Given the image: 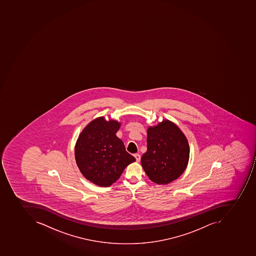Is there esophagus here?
<instances>
[{
	"label": "esophagus",
	"instance_id": "34e87169",
	"mask_svg": "<svg viewBox=\"0 0 256 256\" xmlns=\"http://www.w3.org/2000/svg\"><path fill=\"white\" fill-rule=\"evenodd\" d=\"M134 156L136 159L137 162H140V158H141L140 154H134Z\"/></svg>",
	"mask_w": 256,
	"mask_h": 256
}]
</instances>
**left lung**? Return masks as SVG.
<instances>
[{
    "mask_svg": "<svg viewBox=\"0 0 256 256\" xmlns=\"http://www.w3.org/2000/svg\"><path fill=\"white\" fill-rule=\"evenodd\" d=\"M148 150L141 164L150 180L166 184L183 174L189 159V145L176 125L164 120L148 131Z\"/></svg>",
    "mask_w": 256,
    "mask_h": 256,
    "instance_id": "obj_1",
    "label": "left lung"
}]
</instances>
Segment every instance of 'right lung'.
I'll list each match as a JSON object with an SVG mask.
<instances>
[{
	"mask_svg": "<svg viewBox=\"0 0 256 256\" xmlns=\"http://www.w3.org/2000/svg\"><path fill=\"white\" fill-rule=\"evenodd\" d=\"M120 127V124L116 120L106 122L102 116L88 124L77 140V166L85 178L94 184L110 186L136 160L116 136Z\"/></svg>",
	"mask_w": 256,
	"mask_h": 256,
	"instance_id": "1",
	"label": "right lung"
}]
</instances>
